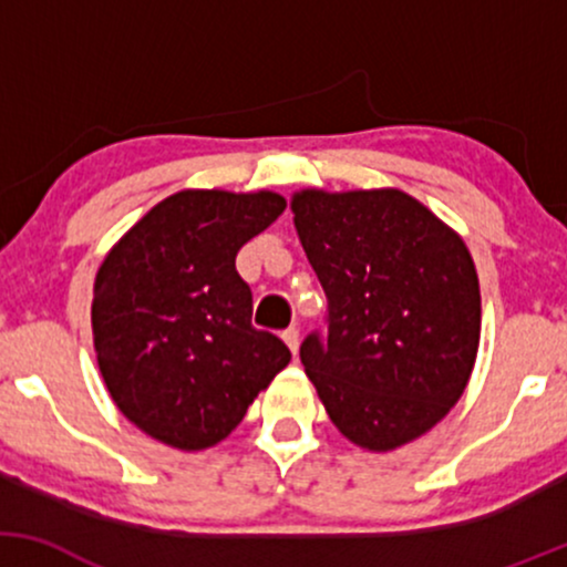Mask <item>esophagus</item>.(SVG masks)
I'll return each mask as SVG.
<instances>
[{"label": "esophagus", "mask_w": 567, "mask_h": 567, "mask_svg": "<svg viewBox=\"0 0 567 567\" xmlns=\"http://www.w3.org/2000/svg\"><path fill=\"white\" fill-rule=\"evenodd\" d=\"M282 341L288 343V349L292 351V357H298V343H301V338H298V328H288V330H285Z\"/></svg>", "instance_id": "obj_1"}]
</instances>
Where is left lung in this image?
Instances as JSON below:
<instances>
[{
    "label": "left lung",
    "mask_w": 567,
    "mask_h": 567,
    "mask_svg": "<svg viewBox=\"0 0 567 567\" xmlns=\"http://www.w3.org/2000/svg\"><path fill=\"white\" fill-rule=\"evenodd\" d=\"M292 220L328 296L301 343L343 437L386 453L447 415L480 347V282L464 239L400 188L292 194Z\"/></svg>",
    "instance_id": "8db88e82"
}]
</instances>
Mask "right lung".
<instances>
[{
	"label": "right lung",
	"instance_id": "right-lung-1",
	"mask_svg": "<svg viewBox=\"0 0 567 567\" xmlns=\"http://www.w3.org/2000/svg\"><path fill=\"white\" fill-rule=\"evenodd\" d=\"M282 210L275 192L186 188L103 258L93 290L97 368L148 437L178 451L213 447L290 362L275 333L250 324L252 292L234 266Z\"/></svg>",
	"mask_w": 567,
	"mask_h": 567
}]
</instances>
